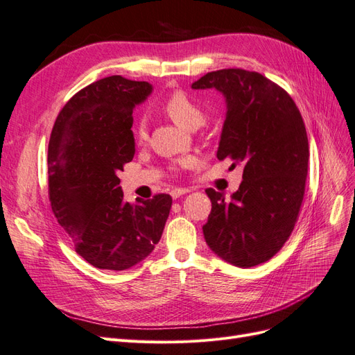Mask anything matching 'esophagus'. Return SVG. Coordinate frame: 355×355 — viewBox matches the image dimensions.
<instances>
[{
    "label": "esophagus",
    "mask_w": 355,
    "mask_h": 355,
    "mask_svg": "<svg viewBox=\"0 0 355 355\" xmlns=\"http://www.w3.org/2000/svg\"><path fill=\"white\" fill-rule=\"evenodd\" d=\"M189 189H174V190H172L171 191V196L172 198H174V199H177V198H180V196H183V195H186V193H189Z\"/></svg>",
    "instance_id": "1"
}]
</instances>
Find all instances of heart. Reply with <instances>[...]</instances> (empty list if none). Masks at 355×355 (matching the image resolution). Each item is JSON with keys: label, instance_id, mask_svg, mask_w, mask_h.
<instances>
[{"label": "heart", "instance_id": "heart-1", "mask_svg": "<svg viewBox=\"0 0 355 355\" xmlns=\"http://www.w3.org/2000/svg\"><path fill=\"white\" fill-rule=\"evenodd\" d=\"M164 111L165 113L175 121L178 126L187 130H195L205 123V111L200 108L199 104H196L193 99H191L187 94L177 90V92H172L164 103ZM148 137V129H147V121L141 119L137 126H135V138L138 143H144ZM190 157H183L178 160V166L187 168L191 165Z\"/></svg>", "mask_w": 355, "mask_h": 355}]
</instances>
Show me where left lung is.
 I'll return each instance as SVG.
<instances>
[{
  "label": "left lung",
  "instance_id": "1",
  "mask_svg": "<svg viewBox=\"0 0 355 355\" xmlns=\"http://www.w3.org/2000/svg\"><path fill=\"white\" fill-rule=\"evenodd\" d=\"M191 89H216L225 96L217 157L242 166V183L230 199L205 190L212 204L202 227L205 241L230 265L257 266L275 256L295 229L308 175L305 123L286 90L254 71H212Z\"/></svg>",
  "mask_w": 355,
  "mask_h": 355
}]
</instances>
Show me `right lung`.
Segmentation results:
<instances>
[{
    "instance_id": "add662e5",
    "label": "right lung",
    "mask_w": 355,
    "mask_h": 355,
    "mask_svg": "<svg viewBox=\"0 0 355 355\" xmlns=\"http://www.w3.org/2000/svg\"><path fill=\"white\" fill-rule=\"evenodd\" d=\"M153 86L111 76L71 98L49 141V196L77 254L98 269L126 270L159 242L172 198L123 200L117 174L134 159L132 113Z\"/></svg>"
}]
</instances>
